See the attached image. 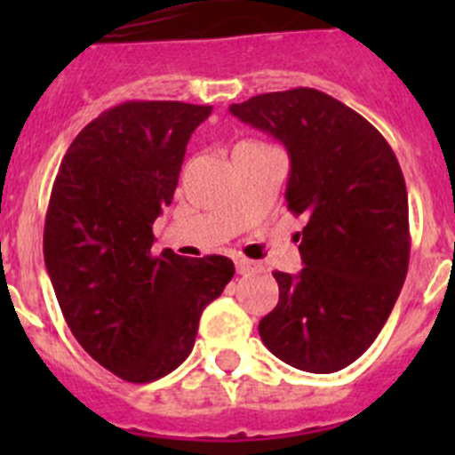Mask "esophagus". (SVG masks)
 Here are the masks:
<instances>
[{
	"label": "esophagus",
	"mask_w": 455,
	"mask_h": 455,
	"mask_svg": "<svg viewBox=\"0 0 455 455\" xmlns=\"http://www.w3.org/2000/svg\"><path fill=\"white\" fill-rule=\"evenodd\" d=\"M235 268H237V273H240V275H246V273H253V270L259 268V266H257V261H253V259H246V257H237Z\"/></svg>",
	"instance_id": "obj_1"
}]
</instances>
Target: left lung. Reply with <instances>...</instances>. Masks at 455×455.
<instances>
[{
    "mask_svg": "<svg viewBox=\"0 0 455 455\" xmlns=\"http://www.w3.org/2000/svg\"><path fill=\"white\" fill-rule=\"evenodd\" d=\"M233 116L277 139L291 156L286 202L306 215L297 275L275 270L279 301L259 321L283 363L330 374L374 343L410 264V213L392 147L341 100L295 87L233 103Z\"/></svg>",
    "mask_w": 455,
    "mask_h": 455,
    "instance_id": "1",
    "label": "left lung"
}]
</instances>
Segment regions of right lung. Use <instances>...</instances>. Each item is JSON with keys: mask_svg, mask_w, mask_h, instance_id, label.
<instances>
[{"mask_svg": "<svg viewBox=\"0 0 455 455\" xmlns=\"http://www.w3.org/2000/svg\"><path fill=\"white\" fill-rule=\"evenodd\" d=\"M211 105L127 100L79 132L61 160L44 259L68 328L105 370L149 383L189 356L200 315L222 295L228 257L151 255L187 142Z\"/></svg>", "mask_w": 455, "mask_h": 455, "instance_id": "add662e5", "label": "right lung"}]
</instances>
